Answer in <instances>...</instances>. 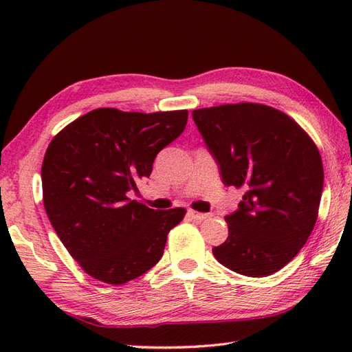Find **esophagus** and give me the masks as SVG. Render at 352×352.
<instances>
[{"mask_svg": "<svg viewBox=\"0 0 352 352\" xmlns=\"http://www.w3.org/2000/svg\"><path fill=\"white\" fill-rule=\"evenodd\" d=\"M188 214L190 216L192 219H195V221H206L207 218H210V214H208V213H199V212L192 210V208L188 212Z\"/></svg>", "mask_w": 352, "mask_h": 352, "instance_id": "1", "label": "esophagus"}]
</instances>
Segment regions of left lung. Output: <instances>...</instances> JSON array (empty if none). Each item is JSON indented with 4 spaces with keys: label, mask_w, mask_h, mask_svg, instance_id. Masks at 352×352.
<instances>
[{
    "label": "left lung",
    "mask_w": 352,
    "mask_h": 352,
    "mask_svg": "<svg viewBox=\"0 0 352 352\" xmlns=\"http://www.w3.org/2000/svg\"><path fill=\"white\" fill-rule=\"evenodd\" d=\"M192 116L222 182L245 190L213 256L237 274L272 275L315 228L324 188L318 146L294 119L265 104H222Z\"/></svg>",
    "instance_id": "left-lung-1"
}]
</instances>
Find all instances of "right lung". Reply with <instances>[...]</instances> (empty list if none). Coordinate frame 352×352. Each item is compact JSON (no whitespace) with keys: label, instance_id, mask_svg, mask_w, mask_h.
I'll return each mask as SVG.
<instances>
[{"label":"right lung","instance_id":"1","mask_svg":"<svg viewBox=\"0 0 352 352\" xmlns=\"http://www.w3.org/2000/svg\"><path fill=\"white\" fill-rule=\"evenodd\" d=\"M188 115L95 109L50 142L42 163L45 212L95 280L118 286L149 271L183 221V207L153 210L126 192L151 175L155 155L183 133Z\"/></svg>","mask_w":352,"mask_h":352}]
</instances>
